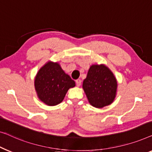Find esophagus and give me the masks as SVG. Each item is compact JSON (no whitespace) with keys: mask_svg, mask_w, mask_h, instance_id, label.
I'll return each mask as SVG.
<instances>
[{"mask_svg":"<svg viewBox=\"0 0 152 152\" xmlns=\"http://www.w3.org/2000/svg\"><path fill=\"white\" fill-rule=\"evenodd\" d=\"M76 84L78 87L80 86V85H81V80H80V79H77V80H76Z\"/></svg>","mask_w":152,"mask_h":152,"instance_id":"34e87169","label":"esophagus"}]
</instances>
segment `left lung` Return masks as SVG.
<instances>
[{"label":"left lung","mask_w":152,"mask_h":152,"mask_svg":"<svg viewBox=\"0 0 152 152\" xmlns=\"http://www.w3.org/2000/svg\"><path fill=\"white\" fill-rule=\"evenodd\" d=\"M83 87L89 103L95 107L102 108L114 101L117 82L108 67L94 65L89 68Z\"/></svg>","instance_id":"8db88e82"}]
</instances>
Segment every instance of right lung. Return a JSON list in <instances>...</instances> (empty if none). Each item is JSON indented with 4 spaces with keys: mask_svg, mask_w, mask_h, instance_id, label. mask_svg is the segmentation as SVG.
I'll return each mask as SVG.
<instances>
[{
    "mask_svg": "<svg viewBox=\"0 0 152 152\" xmlns=\"http://www.w3.org/2000/svg\"><path fill=\"white\" fill-rule=\"evenodd\" d=\"M34 85L40 100L50 106L61 102L68 89L76 85L58 64L52 62H48L39 70Z\"/></svg>",
    "mask_w": 152,
    "mask_h": 152,
    "instance_id": "1",
    "label": "right lung"
}]
</instances>
